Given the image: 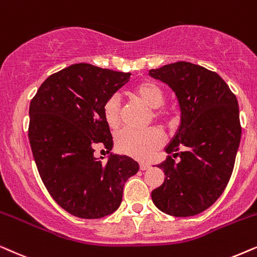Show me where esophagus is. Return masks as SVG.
I'll use <instances>...</instances> for the list:
<instances>
[{"mask_svg":"<svg viewBox=\"0 0 257 257\" xmlns=\"http://www.w3.org/2000/svg\"><path fill=\"white\" fill-rule=\"evenodd\" d=\"M150 167L149 163H146V162H141L140 163V169L141 170H147Z\"/></svg>","mask_w":257,"mask_h":257,"instance_id":"34e87169","label":"esophagus"}]
</instances>
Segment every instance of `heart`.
<instances>
[{"mask_svg": "<svg viewBox=\"0 0 257 257\" xmlns=\"http://www.w3.org/2000/svg\"><path fill=\"white\" fill-rule=\"evenodd\" d=\"M133 95L143 103L153 109L154 118L172 123L174 121L172 111L162 107L166 100L163 89L155 82L146 80L139 82L133 88ZM102 114L105 123L111 131H116L122 122V108L118 96L112 95L104 102ZM164 142V135L159 128L136 131L124 129L116 135V148L121 154L138 160H147L161 148Z\"/></svg>", "mask_w": 257, "mask_h": 257, "instance_id": "b5f03b06", "label": "heart"}]
</instances>
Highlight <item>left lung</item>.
<instances>
[{
  "label": "left lung",
  "instance_id": "obj_1",
  "mask_svg": "<svg viewBox=\"0 0 257 257\" xmlns=\"http://www.w3.org/2000/svg\"><path fill=\"white\" fill-rule=\"evenodd\" d=\"M149 74L169 84L182 112L166 149L174 156L159 164L166 177L152 198L163 213L194 216L214 204L230 180L241 140L237 100L220 75L198 64L179 61Z\"/></svg>",
  "mask_w": 257,
  "mask_h": 257
}]
</instances>
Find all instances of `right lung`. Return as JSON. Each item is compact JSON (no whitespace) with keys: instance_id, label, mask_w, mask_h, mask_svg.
Wrapping results in <instances>:
<instances>
[{"instance_id":"1","label":"right lung","mask_w":257,"mask_h":257,"mask_svg":"<svg viewBox=\"0 0 257 257\" xmlns=\"http://www.w3.org/2000/svg\"><path fill=\"white\" fill-rule=\"evenodd\" d=\"M131 73L76 63L50 75L30 101L28 138L41 180L55 202L74 216L101 218L121 204L123 187L139 164L109 153L112 136L102 107Z\"/></svg>"}]
</instances>
